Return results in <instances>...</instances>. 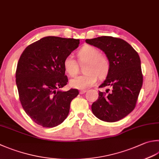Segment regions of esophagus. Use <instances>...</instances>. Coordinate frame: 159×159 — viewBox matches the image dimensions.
<instances>
[{"label": "esophagus", "instance_id": "34e87169", "mask_svg": "<svg viewBox=\"0 0 159 159\" xmlns=\"http://www.w3.org/2000/svg\"><path fill=\"white\" fill-rule=\"evenodd\" d=\"M86 92V90H81V91H80V94H84V93H85Z\"/></svg>", "mask_w": 159, "mask_h": 159}]
</instances>
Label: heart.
Returning <instances> with one entry per match:
<instances>
[{
  "label": "heart",
  "instance_id": "1",
  "mask_svg": "<svg viewBox=\"0 0 159 159\" xmlns=\"http://www.w3.org/2000/svg\"><path fill=\"white\" fill-rule=\"evenodd\" d=\"M77 58L80 64H85L84 72L85 74L70 80L72 87L86 89L93 86L100 79L105 77L110 70V61L107 57L100 53V50L93 46L86 45L77 52ZM65 71L70 77L75 76L78 73L79 66L72 55H68L63 62Z\"/></svg>",
  "mask_w": 159,
  "mask_h": 159
}]
</instances>
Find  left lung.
Returning a JSON list of instances; mask_svg holds the SVG:
<instances>
[{"label": "left lung", "mask_w": 159, "mask_h": 159, "mask_svg": "<svg viewBox=\"0 0 159 159\" xmlns=\"http://www.w3.org/2000/svg\"><path fill=\"white\" fill-rule=\"evenodd\" d=\"M86 42L101 49L110 61L106 80L99 86L111 89L99 91L91 110L101 120L113 122L125 118L134 109L143 85L140 59L130 44L122 39L103 36Z\"/></svg>", "instance_id": "8db88e82"}]
</instances>
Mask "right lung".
Here are the masks:
<instances>
[{
  "label": "right lung",
  "mask_w": 159,
  "mask_h": 159,
  "mask_svg": "<svg viewBox=\"0 0 159 159\" xmlns=\"http://www.w3.org/2000/svg\"><path fill=\"white\" fill-rule=\"evenodd\" d=\"M79 44V39L46 37L29 45L20 55L16 70L19 100L37 125L54 127L67 118L79 91L59 90L68 81L63 62Z\"/></svg>",
  "instance_id": "1"
}]
</instances>
